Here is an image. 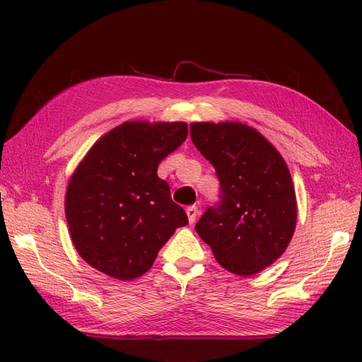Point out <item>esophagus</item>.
Here are the masks:
<instances>
[{
    "label": "esophagus",
    "instance_id": "34e87169",
    "mask_svg": "<svg viewBox=\"0 0 362 362\" xmlns=\"http://www.w3.org/2000/svg\"><path fill=\"white\" fill-rule=\"evenodd\" d=\"M187 214H188V221H189V224H194V222H196V218H197V214H199L197 206H196V205H191V206H188V209H187Z\"/></svg>",
    "mask_w": 362,
    "mask_h": 362
}]
</instances>
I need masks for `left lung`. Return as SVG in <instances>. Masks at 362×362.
<instances>
[{
    "instance_id": "1",
    "label": "left lung",
    "mask_w": 362,
    "mask_h": 362,
    "mask_svg": "<svg viewBox=\"0 0 362 362\" xmlns=\"http://www.w3.org/2000/svg\"><path fill=\"white\" fill-rule=\"evenodd\" d=\"M191 140L213 165L218 202L196 232L228 272L253 275L271 266L294 235L296 193L283 157L243 122H193Z\"/></svg>"
}]
</instances>
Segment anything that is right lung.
Wrapping results in <instances>:
<instances>
[{"instance_id":"obj_1","label":"right lung","mask_w":362,"mask_h":362,"mask_svg":"<svg viewBox=\"0 0 362 362\" xmlns=\"http://www.w3.org/2000/svg\"><path fill=\"white\" fill-rule=\"evenodd\" d=\"M185 122L127 121L95 143L68 183L65 214L76 250L118 280L148 272L188 216L157 175L187 140Z\"/></svg>"}]
</instances>
